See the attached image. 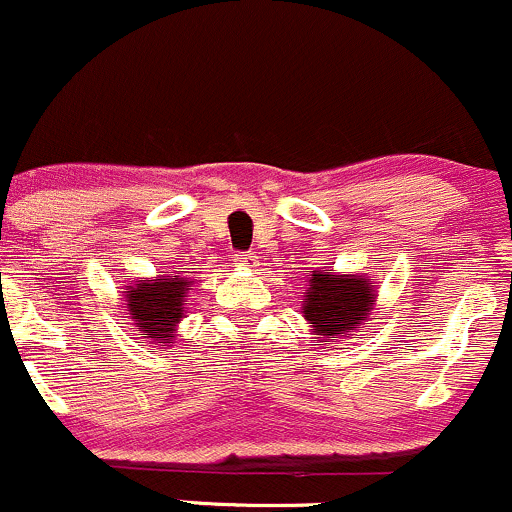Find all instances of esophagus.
I'll use <instances>...</instances> for the list:
<instances>
[{
	"label": "esophagus",
	"instance_id": "esophagus-1",
	"mask_svg": "<svg viewBox=\"0 0 512 512\" xmlns=\"http://www.w3.org/2000/svg\"><path fill=\"white\" fill-rule=\"evenodd\" d=\"M238 265L245 267V269H255L257 265H260V257H257L255 252H240Z\"/></svg>",
	"mask_w": 512,
	"mask_h": 512
}]
</instances>
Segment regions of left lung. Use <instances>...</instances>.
I'll return each instance as SVG.
<instances>
[{
	"label": "left lung",
	"mask_w": 512,
	"mask_h": 512,
	"mask_svg": "<svg viewBox=\"0 0 512 512\" xmlns=\"http://www.w3.org/2000/svg\"><path fill=\"white\" fill-rule=\"evenodd\" d=\"M303 318L311 325L316 340L340 342L367 325L376 306V284L367 274H345L320 267L306 274Z\"/></svg>",
	"instance_id": "left-lung-1"
}]
</instances>
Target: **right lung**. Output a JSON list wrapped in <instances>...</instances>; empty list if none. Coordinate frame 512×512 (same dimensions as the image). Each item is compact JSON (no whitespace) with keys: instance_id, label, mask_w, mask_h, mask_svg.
Segmentation results:
<instances>
[{"instance_id":"add662e5","label":"right lung","mask_w":512,"mask_h":512,"mask_svg":"<svg viewBox=\"0 0 512 512\" xmlns=\"http://www.w3.org/2000/svg\"><path fill=\"white\" fill-rule=\"evenodd\" d=\"M189 286H192V279L177 272L140 277L126 286L123 299H126V311L133 320V328L143 338L153 340V345L162 342L172 347L177 325L187 313Z\"/></svg>"}]
</instances>
